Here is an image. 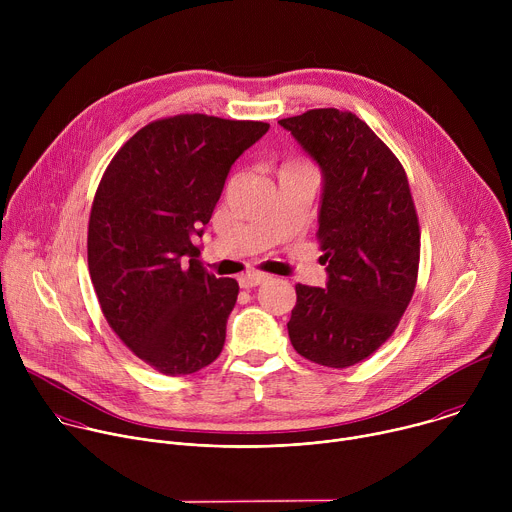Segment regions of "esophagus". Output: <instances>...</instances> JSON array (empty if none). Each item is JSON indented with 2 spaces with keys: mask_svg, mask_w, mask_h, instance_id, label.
<instances>
[{
  "mask_svg": "<svg viewBox=\"0 0 512 512\" xmlns=\"http://www.w3.org/2000/svg\"><path fill=\"white\" fill-rule=\"evenodd\" d=\"M267 279H269L267 273H245V275L239 277V283H241V287L251 289V287H257V285L265 283Z\"/></svg>",
  "mask_w": 512,
  "mask_h": 512,
  "instance_id": "esophagus-1",
  "label": "esophagus"
}]
</instances>
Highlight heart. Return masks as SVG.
Instances as JSON below:
<instances>
[{
    "label": "heart",
    "instance_id": "1",
    "mask_svg": "<svg viewBox=\"0 0 512 512\" xmlns=\"http://www.w3.org/2000/svg\"><path fill=\"white\" fill-rule=\"evenodd\" d=\"M300 168H310L304 160H289L281 170H300Z\"/></svg>",
    "mask_w": 512,
    "mask_h": 512
}]
</instances>
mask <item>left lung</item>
<instances>
[{
	"mask_svg": "<svg viewBox=\"0 0 512 512\" xmlns=\"http://www.w3.org/2000/svg\"><path fill=\"white\" fill-rule=\"evenodd\" d=\"M324 174L318 243L326 287L296 285L287 322L304 358L348 369L399 326L417 285L421 233L407 174L385 141L350 111L279 119Z\"/></svg>",
	"mask_w": 512,
	"mask_h": 512,
	"instance_id": "left-lung-1",
	"label": "left lung"
}]
</instances>
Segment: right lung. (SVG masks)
I'll return each mask as SVG.
<instances>
[{
	"instance_id": "obj_1",
	"label": "right lung",
	"mask_w": 512,
	"mask_h": 512,
	"mask_svg": "<svg viewBox=\"0 0 512 512\" xmlns=\"http://www.w3.org/2000/svg\"><path fill=\"white\" fill-rule=\"evenodd\" d=\"M269 123L204 113L164 117L129 137L93 198L89 273L121 342L168 377L196 373L225 346L239 283L204 271L202 235L235 160Z\"/></svg>"
}]
</instances>
